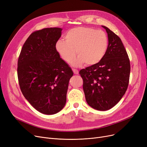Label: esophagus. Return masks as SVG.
Segmentation results:
<instances>
[{
    "mask_svg": "<svg viewBox=\"0 0 147 147\" xmlns=\"http://www.w3.org/2000/svg\"><path fill=\"white\" fill-rule=\"evenodd\" d=\"M72 70H73V73H74V74H79V71L78 70V69L73 68Z\"/></svg>",
    "mask_w": 147,
    "mask_h": 147,
    "instance_id": "esophagus-1",
    "label": "esophagus"
}]
</instances>
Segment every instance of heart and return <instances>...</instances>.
<instances>
[{
	"mask_svg": "<svg viewBox=\"0 0 147 147\" xmlns=\"http://www.w3.org/2000/svg\"><path fill=\"white\" fill-rule=\"evenodd\" d=\"M65 40L59 39L55 43V49L61 58L73 67H79L85 63L87 65L98 64L107 52L109 39L102 30L78 27L68 30L65 34Z\"/></svg>",
	"mask_w": 147,
	"mask_h": 147,
	"instance_id": "obj_1",
	"label": "heart"
}]
</instances>
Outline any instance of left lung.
<instances>
[{
	"instance_id": "8db88e82",
	"label": "left lung",
	"mask_w": 147,
	"mask_h": 147,
	"mask_svg": "<svg viewBox=\"0 0 147 147\" xmlns=\"http://www.w3.org/2000/svg\"><path fill=\"white\" fill-rule=\"evenodd\" d=\"M109 46L104 58L96 65L82 69L83 88L88 105L107 111L116 105L127 89L130 61L120 37L105 26Z\"/></svg>"
}]
</instances>
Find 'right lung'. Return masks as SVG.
<instances>
[{"label":"right lung","instance_id":"1","mask_svg":"<svg viewBox=\"0 0 147 147\" xmlns=\"http://www.w3.org/2000/svg\"><path fill=\"white\" fill-rule=\"evenodd\" d=\"M61 28H46L30 34L18 61L19 84L25 98L41 113L52 115L64 107L71 68L60 58L55 43Z\"/></svg>","mask_w":147,"mask_h":147}]
</instances>
